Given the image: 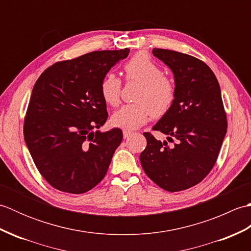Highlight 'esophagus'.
Here are the masks:
<instances>
[{
	"mask_svg": "<svg viewBox=\"0 0 251 251\" xmlns=\"http://www.w3.org/2000/svg\"><path fill=\"white\" fill-rule=\"evenodd\" d=\"M130 135H132V131L129 130V129H124L123 130V136H124V138H128Z\"/></svg>",
	"mask_w": 251,
	"mask_h": 251,
	"instance_id": "esophagus-1",
	"label": "esophagus"
}]
</instances>
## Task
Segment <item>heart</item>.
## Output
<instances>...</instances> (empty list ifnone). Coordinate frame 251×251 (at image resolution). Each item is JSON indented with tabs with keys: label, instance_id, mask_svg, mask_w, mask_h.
<instances>
[{
	"label": "heart",
	"instance_id": "obj_1",
	"mask_svg": "<svg viewBox=\"0 0 251 251\" xmlns=\"http://www.w3.org/2000/svg\"><path fill=\"white\" fill-rule=\"evenodd\" d=\"M127 81L141 83L136 96L137 102L123 105L112 116V123L125 129H135L151 119L161 117L172 109L177 87L175 79L163 73L162 68L146 52H138L124 65ZM122 81L109 72L100 84V93L106 103L116 106L120 103Z\"/></svg>",
	"mask_w": 251,
	"mask_h": 251
}]
</instances>
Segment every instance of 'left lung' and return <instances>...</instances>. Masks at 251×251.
<instances>
[{
    "mask_svg": "<svg viewBox=\"0 0 251 251\" xmlns=\"http://www.w3.org/2000/svg\"><path fill=\"white\" fill-rule=\"evenodd\" d=\"M152 52L172 69L177 87L172 109L152 129L167 135L174 145L145 132L147 148L140 162L159 188L183 191L200 183L215 166L226 134V113L218 79L204 61L169 50Z\"/></svg>",
    "mask_w": 251,
    "mask_h": 251,
    "instance_id": "1",
    "label": "left lung"
}]
</instances>
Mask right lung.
<instances>
[{"instance_id":"1","label":"right lung","mask_w":251,"mask_h":251,"mask_svg":"<svg viewBox=\"0 0 251 251\" xmlns=\"http://www.w3.org/2000/svg\"><path fill=\"white\" fill-rule=\"evenodd\" d=\"M128 54V49L92 51L56 62L37 78L24 136L37 170L52 188L82 194L104 178L123 132H94L108 119L100 84Z\"/></svg>"}]
</instances>
